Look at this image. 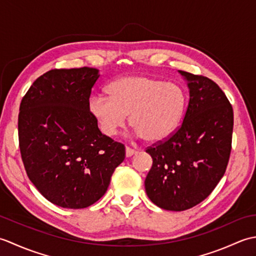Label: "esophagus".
<instances>
[{
	"mask_svg": "<svg viewBox=\"0 0 256 256\" xmlns=\"http://www.w3.org/2000/svg\"><path fill=\"white\" fill-rule=\"evenodd\" d=\"M136 153H138V150L132 148H130V146H126V148H125V155H126V157H131L132 155L136 154Z\"/></svg>",
	"mask_w": 256,
	"mask_h": 256,
	"instance_id": "esophagus-1",
	"label": "esophagus"
}]
</instances>
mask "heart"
Returning <instances> with one entry per match:
<instances>
[{
	"label": "heart",
	"instance_id": "b5f03b06",
	"mask_svg": "<svg viewBox=\"0 0 256 256\" xmlns=\"http://www.w3.org/2000/svg\"><path fill=\"white\" fill-rule=\"evenodd\" d=\"M108 92V96L98 94L90 100V110L106 135L123 128L130 114V125L145 140H162L176 131L186 108L180 86L148 76L120 78Z\"/></svg>",
	"mask_w": 256,
	"mask_h": 256
}]
</instances>
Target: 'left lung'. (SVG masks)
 I'll use <instances>...</instances> for the list:
<instances>
[{
    "label": "left lung",
    "mask_w": 256,
    "mask_h": 256,
    "mask_svg": "<svg viewBox=\"0 0 256 256\" xmlns=\"http://www.w3.org/2000/svg\"><path fill=\"white\" fill-rule=\"evenodd\" d=\"M189 102L170 136L146 148L153 165L145 179L152 202L170 211L197 206L224 177L232 148L233 108L214 81L180 70Z\"/></svg>",
    "instance_id": "8db88e82"
}]
</instances>
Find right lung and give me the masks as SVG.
<instances>
[{"instance_id":"obj_1","label":"right lung","mask_w":256,"mask_h":256,"mask_svg":"<svg viewBox=\"0 0 256 256\" xmlns=\"http://www.w3.org/2000/svg\"><path fill=\"white\" fill-rule=\"evenodd\" d=\"M98 69H52L22 99L18 143L30 180L52 204L84 209L96 202L125 158V146L102 134L90 111Z\"/></svg>"}]
</instances>
